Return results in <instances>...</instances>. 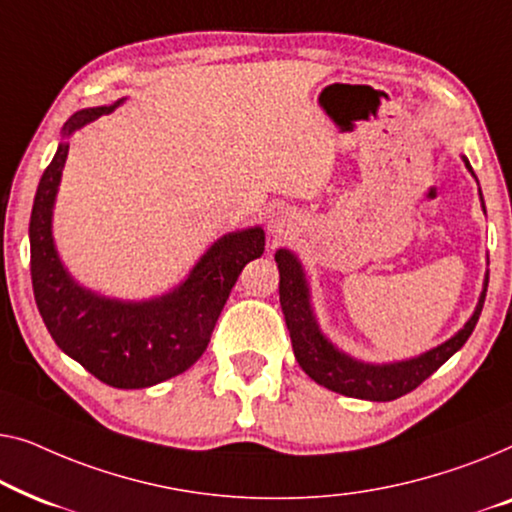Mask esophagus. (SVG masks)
I'll use <instances>...</instances> for the list:
<instances>
[{
  "mask_svg": "<svg viewBox=\"0 0 512 512\" xmlns=\"http://www.w3.org/2000/svg\"><path fill=\"white\" fill-rule=\"evenodd\" d=\"M294 225H297V222H294V213L287 211L283 206H278L269 213V225H266V229H269L273 239H287V236L292 234Z\"/></svg>",
  "mask_w": 512,
  "mask_h": 512,
  "instance_id": "1",
  "label": "esophagus"
}]
</instances>
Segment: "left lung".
I'll return each mask as SVG.
<instances>
[{"label":"left lung","mask_w":512,"mask_h":512,"mask_svg":"<svg viewBox=\"0 0 512 512\" xmlns=\"http://www.w3.org/2000/svg\"><path fill=\"white\" fill-rule=\"evenodd\" d=\"M466 169L471 171V164L462 155ZM475 176V174H473ZM478 181V178H475ZM482 201V192H480ZM485 208V201H482ZM276 264L280 271V308H283L285 325L292 338L294 357L301 369L311 376L315 383L327 387L331 392L345 394V397L366 399V401H394L403 394L413 392L417 385H422L431 373L448 362L462 345L469 341L475 325H478L482 304H485L489 273L482 280V292L475 304V311L464 327L450 336L448 341L436 345L417 357L399 359V362L371 364L362 359L348 355L338 345H334L320 329L318 318H315L313 301H311V283H308L304 266L292 250L280 248L276 250Z\"/></svg>","instance_id":"left-lung-1"}]
</instances>
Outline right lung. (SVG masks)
<instances>
[{
  "label": "right lung",
  "mask_w": 512,
  "mask_h": 512,
  "mask_svg": "<svg viewBox=\"0 0 512 512\" xmlns=\"http://www.w3.org/2000/svg\"><path fill=\"white\" fill-rule=\"evenodd\" d=\"M125 102L92 106L71 115L62 141L43 171L30 218V266L37 308L64 355L111 387L141 390L190 369L204 355L229 292L250 259L264 253V229L246 227L220 236L187 278L160 297L127 301L83 287L62 264L53 239V208L69 136Z\"/></svg>",
  "instance_id": "add662e5"
}]
</instances>
